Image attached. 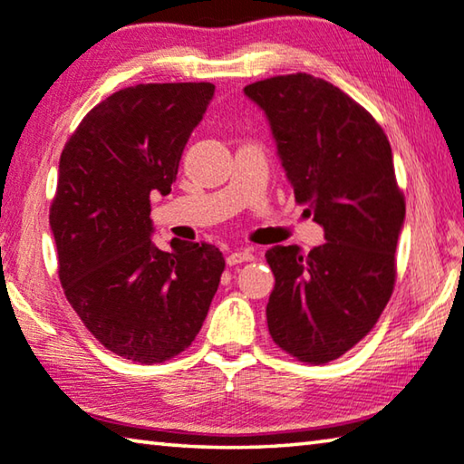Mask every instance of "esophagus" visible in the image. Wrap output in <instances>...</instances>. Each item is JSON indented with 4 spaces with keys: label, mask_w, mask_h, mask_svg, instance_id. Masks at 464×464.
Instances as JSON below:
<instances>
[{
    "label": "esophagus",
    "mask_w": 464,
    "mask_h": 464,
    "mask_svg": "<svg viewBox=\"0 0 464 464\" xmlns=\"http://www.w3.org/2000/svg\"><path fill=\"white\" fill-rule=\"evenodd\" d=\"M249 260H254V252L249 247L235 249V252L227 256V264H229V266H235V264H241V262H249Z\"/></svg>",
    "instance_id": "34e87169"
}]
</instances>
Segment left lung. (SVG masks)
I'll return each mask as SVG.
<instances>
[{
    "label": "left lung",
    "mask_w": 464,
    "mask_h": 464,
    "mask_svg": "<svg viewBox=\"0 0 464 464\" xmlns=\"http://www.w3.org/2000/svg\"><path fill=\"white\" fill-rule=\"evenodd\" d=\"M270 123L295 200L324 227L304 254L275 246L266 305L272 341L305 363L344 355L376 326L392 295L404 198L378 121L341 88L310 73L244 88Z\"/></svg>",
    "instance_id": "8db88e82"
}]
</instances>
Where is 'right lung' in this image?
Returning a JSON list of instances; mask_svg holds the SVG:
<instances>
[{
	"instance_id": "right-lung-1",
	"label": "right lung",
	"mask_w": 464,
	"mask_h": 464,
	"mask_svg": "<svg viewBox=\"0 0 464 464\" xmlns=\"http://www.w3.org/2000/svg\"><path fill=\"white\" fill-rule=\"evenodd\" d=\"M210 82L136 84L91 109L60 159L49 225L70 305L102 347L138 363L186 351L225 270L210 244H152V194L167 196L212 101Z\"/></svg>"
}]
</instances>
